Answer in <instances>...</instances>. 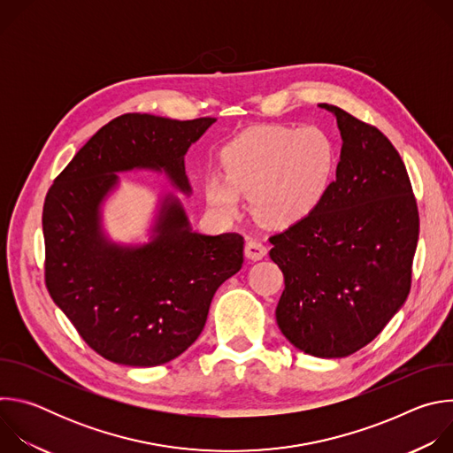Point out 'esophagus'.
<instances>
[{
    "mask_svg": "<svg viewBox=\"0 0 453 453\" xmlns=\"http://www.w3.org/2000/svg\"><path fill=\"white\" fill-rule=\"evenodd\" d=\"M265 254H267V247L260 240H256V238L247 240V243H245V256L249 257V260L257 262V260H262Z\"/></svg>",
    "mask_w": 453,
    "mask_h": 453,
    "instance_id": "1",
    "label": "esophagus"
}]
</instances>
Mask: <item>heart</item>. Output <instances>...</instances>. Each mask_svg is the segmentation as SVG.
Wrapping results in <instances>:
<instances>
[{
	"label": "heart",
	"mask_w": 453,
	"mask_h": 453,
	"mask_svg": "<svg viewBox=\"0 0 453 453\" xmlns=\"http://www.w3.org/2000/svg\"><path fill=\"white\" fill-rule=\"evenodd\" d=\"M335 165V145L319 127L256 125L224 147V177L206 180V197L219 213L234 217L240 196H250L252 211L262 222L292 226L326 197Z\"/></svg>",
	"instance_id": "b5f03b06"
}]
</instances>
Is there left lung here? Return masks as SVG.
Here are the masks:
<instances>
[{
    "mask_svg": "<svg viewBox=\"0 0 453 453\" xmlns=\"http://www.w3.org/2000/svg\"><path fill=\"white\" fill-rule=\"evenodd\" d=\"M337 179L317 210L273 234L285 278L281 334L301 351L341 358L367 346L405 303L419 236L407 168L381 131L335 105Z\"/></svg>",
    "mask_w": 453,
    "mask_h": 453,
    "instance_id": "8db88e82",
    "label": "left lung"
}]
</instances>
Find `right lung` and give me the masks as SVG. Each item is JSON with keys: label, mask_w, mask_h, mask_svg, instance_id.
<instances>
[{"label": "right lung", "mask_w": 453, "mask_h": 453, "mask_svg": "<svg viewBox=\"0 0 453 453\" xmlns=\"http://www.w3.org/2000/svg\"><path fill=\"white\" fill-rule=\"evenodd\" d=\"M213 121L121 114L75 154L46 193V288L86 344L111 362L154 367L184 353L201 335L217 288L242 269L243 236L191 233L172 197L163 203L157 236L143 247L107 243L98 224L116 172L165 170L189 191L184 154Z\"/></svg>", "instance_id": "add662e5"}]
</instances>
